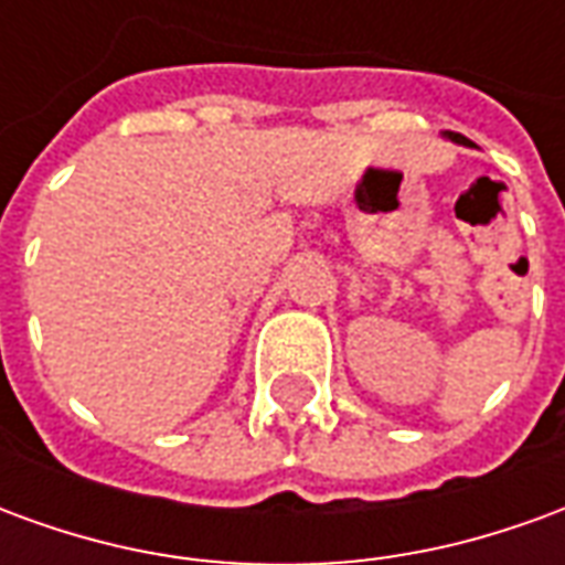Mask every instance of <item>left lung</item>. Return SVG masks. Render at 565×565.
I'll use <instances>...</instances> for the list:
<instances>
[{
    "instance_id": "8db88e82",
    "label": "left lung",
    "mask_w": 565,
    "mask_h": 565,
    "mask_svg": "<svg viewBox=\"0 0 565 565\" xmlns=\"http://www.w3.org/2000/svg\"><path fill=\"white\" fill-rule=\"evenodd\" d=\"M448 139H450V141H457V145H472V141L462 139V136H457V132H448Z\"/></svg>"
}]
</instances>
